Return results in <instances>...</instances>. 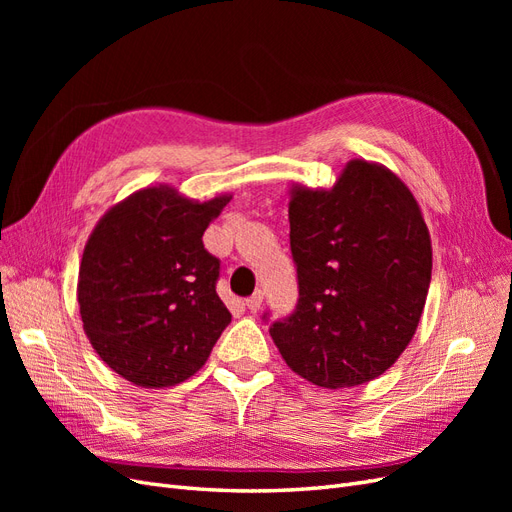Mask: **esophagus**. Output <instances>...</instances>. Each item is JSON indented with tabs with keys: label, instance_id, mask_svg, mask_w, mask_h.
<instances>
[{
	"label": "esophagus",
	"instance_id": "esophagus-1",
	"mask_svg": "<svg viewBox=\"0 0 512 512\" xmlns=\"http://www.w3.org/2000/svg\"><path fill=\"white\" fill-rule=\"evenodd\" d=\"M245 305H247V309H250V312H258L260 305H262V292L258 290V292L252 294V297H247Z\"/></svg>",
	"mask_w": 512,
	"mask_h": 512
}]
</instances>
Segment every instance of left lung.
I'll return each mask as SVG.
<instances>
[{"label":"left lung","instance_id":"left-lung-1","mask_svg":"<svg viewBox=\"0 0 512 512\" xmlns=\"http://www.w3.org/2000/svg\"><path fill=\"white\" fill-rule=\"evenodd\" d=\"M288 218L299 299L269 324L275 346L324 389L378 378L410 344L431 282L412 192L389 168L352 160L333 190L292 188Z\"/></svg>","mask_w":512,"mask_h":512}]
</instances>
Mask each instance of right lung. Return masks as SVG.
Returning a JSON list of instances; mask_svg holds the SVG:
<instances>
[{"instance_id": "add662e5", "label": "right lung", "mask_w": 512, "mask_h": 512, "mask_svg": "<svg viewBox=\"0 0 512 512\" xmlns=\"http://www.w3.org/2000/svg\"><path fill=\"white\" fill-rule=\"evenodd\" d=\"M230 196L194 203L145 188L108 211L79 269L83 329L100 359L145 389L194 376L228 327L215 292L220 258L203 245Z\"/></svg>"}]
</instances>
